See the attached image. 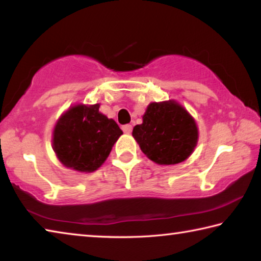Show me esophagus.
<instances>
[{
  "instance_id": "1",
  "label": "esophagus",
  "mask_w": 261,
  "mask_h": 261,
  "mask_svg": "<svg viewBox=\"0 0 261 261\" xmlns=\"http://www.w3.org/2000/svg\"><path fill=\"white\" fill-rule=\"evenodd\" d=\"M122 130H123V132H124V134H131L132 132V125L131 124H125V125H123L122 126Z\"/></svg>"
}]
</instances>
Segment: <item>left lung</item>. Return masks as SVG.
Wrapping results in <instances>:
<instances>
[{
    "instance_id": "8db88e82",
    "label": "left lung",
    "mask_w": 261,
    "mask_h": 261,
    "mask_svg": "<svg viewBox=\"0 0 261 261\" xmlns=\"http://www.w3.org/2000/svg\"><path fill=\"white\" fill-rule=\"evenodd\" d=\"M132 136L149 160L176 165L191 155L198 141L193 117L174 100L152 102Z\"/></svg>"
}]
</instances>
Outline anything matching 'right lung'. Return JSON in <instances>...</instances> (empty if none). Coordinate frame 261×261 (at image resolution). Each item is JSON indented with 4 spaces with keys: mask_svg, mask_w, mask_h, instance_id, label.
I'll return each mask as SVG.
<instances>
[{
    "mask_svg": "<svg viewBox=\"0 0 261 261\" xmlns=\"http://www.w3.org/2000/svg\"><path fill=\"white\" fill-rule=\"evenodd\" d=\"M100 105H77L57 121L53 148L61 163L81 173H92L108 158L123 131L99 112Z\"/></svg>",
    "mask_w": 261,
    "mask_h": 261,
    "instance_id": "right-lung-1",
    "label": "right lung"
}]
</instances>
